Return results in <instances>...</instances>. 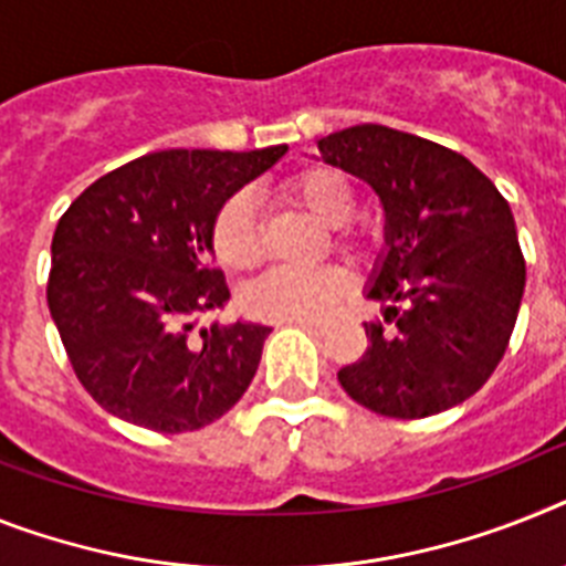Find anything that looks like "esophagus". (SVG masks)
I'll return each instance as SVG.
<instances>
[{"mask_svg": "<svg viewBox=\"0 0 566 566\" xmlns=\"http://www.w3.org/2000/svg\"><path fill=\"white\" fill-rule=\"evenodd\" d=\"M296 325L302 327V331H307V334H325L327 331L325 322H313V319H302V322H296Z\"/></svg>", "mask_w": 566, "mask_h": 566, "instance_id": "34e87169", "label": "esophagus"}]
</instances>
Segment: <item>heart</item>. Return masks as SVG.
Here are the masks:
<instances>
[{
    "instance_id": "b5f03b06",
    "label": "heart",
    "mask_w": 566,
    "mask_h": 566,
    "mask_svg": "<svg viewBox=\"0 0 566 566\" xmlns=\"http://www.w3.org/2000/svg\"><path fill=\"white\" fill-rule=\"evenodd\" d=\"M282 189L293 203H298L302 210L319 218L327 227L345 224L354 216V189L336 169H327V166H311L291 175ZM210 244L218 264L230 270L253 268L261 259L259 221H255L250 195L235 192L221 203V210L212 218ZM336 244L345 253L359 255L368 247V232L339 227ZM342 293H345V275L336 268H275L247 284L241 293V307L255 319L268 322L319 319Z\"/></svg>"
}]
</instances>
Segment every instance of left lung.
<instances>
[{"instance_id":"obj_1","label":"left lung","mask_w":566,"mask_h":566,"mask_svg":"<svg viewBox=\"0 0 566 566\" xmlns=\"http://www.w3.org/2000/svg\"><path fill=\"white\" fill-rule=\"evenodd\" d=\"M325 164L365 180L386 212V250L365 296L368 348L336 377L382 417L420 420L460 406L501 363L526 264L510 203L458 151L363 123L316 140Z\"/></svg>"}]
</instances>
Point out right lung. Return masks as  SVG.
Returning <instances> with one entry per match:
<instances>
[{"mask_svg":"<svg viewBox=\"0 0 566 566\" xmlns=\"http://www.w3.org/2000/svg\"><path fill=\"white\" fill-rule=\"evenodd\" d=\"M284 151H151L94 180L60 218L49 311L71 368L108 415L180 434L216 422L250 388L273 327L195 331V316L230 298L212 268V218Z\"/></svg>","mask_w":566,"mask_h":566,"instance_id":"right-lung-1","label":"right lung"}]
</instances>
